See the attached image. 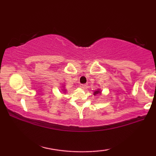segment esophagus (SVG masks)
<instances>
[{
  "label": "esophagus",
  "instance_id": "1",
  "mask_svg": "<svg viewBox=\"0 0 156 156\" xmlns=\"http://www.w3.org/2000/svg\"><path fill=\"white\" fill-rule=\"evenodd\" d=\"M80 87L81 89H85L86 88H87V86L85 85V84H80Z\"/></svg>",
  "mask_w": 156,
  "mask_h": 156
}]
</instances>
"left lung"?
<instances>
[{
  "mask_svg": "<svg viewBox=\"0 0 156 156\" xmlns=\"http://www.w3.org/2000/svg\"><path fill=\"white\" fill-rule=\"evenodd\" d=\"M101 92L100 91V89H98V90L95 91V92H94V95H96V94H101Z\"/></svg>",
  "mask_w": 156,
  "mask_h": 156,
  "instance_id": "1",
  "label": "left lung"
}]
</instances>
